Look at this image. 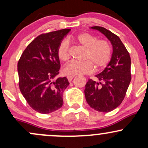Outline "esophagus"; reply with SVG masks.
I'll list each match as a JSON object with an SVG mask.
<instances>
[{
    "mask_svg": "<svg viewBox=\"0 0 148 148\" xmlns=\"http://www.w3.org/2000/svg\"><path fill=\"white\" fill-rule=\"evenodd\" d=\"M74 77V75H69V76H67V79H68L69 81H71Z\"/></svg>",
    "mask_w": 148,
    "mask_h": 148,
    "instance_id": "obj_1",
    "label": "esophagus"
}]
</instances>
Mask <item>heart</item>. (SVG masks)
Returning <instances> with one entry per match:
<instances>
[{
  "label": "heart",
  "instance_id": "heart-1",
  "mask_svg": "<svg viewBox=\"0 0 148 148\" xmlns=\"http://www.w3.org/2000/svg\"><path fill=\"white\" fill-rule=\"evenodd\" d=\"M69 42H74L86 49L84 62H69L64 67L63 72L67 75L88 74L95 68L99 71L108 65L111 59L112 49L109 43L89 33L79 34L75 37H69L61 42L58 48V56L62 62L69 59Z\"/></svg>",
  "mask_w": 148,
  "mask_h": 148
}]
</instances>
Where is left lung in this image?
<instances>
[{
  "label": "left lung",
  "instance_id": "obj_1",
  "mask_svg": "<svg viewBox=\"0 0 148 148\" xmlns=\"http://www.w3.org/2000/svg\"><path fill=\"white\" fill-rule=\"evenodd\" d=\"M91 28L99 30L108 38L113 46V53L106 68L95 76L97 81L88 80L85 97L92 108L107 113L120 106L125 98L132 79L131 58L118 36L103 27Z\"/></svg>",
  "mask_w": 148,
  "mask_h": 148
}]
</instances>
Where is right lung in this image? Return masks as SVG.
<instances>
[{"mask_svg":"<svg viewBox=\"0 0 148 148\" xmlns=\"http://www.w3.org/2000/svg\"><path fill=\"white\" fill-rule=\"evenodd\" d=\"M70 29L42 34L23 51L18 62V86L29 106L48 114L63 104L62 94L69 85L66 77L57 79L60 67L58 48Z\"/></svg>","mask_w":148,"mask_h":148,"instance_id":"add662e5","label":"right lung"}]
</instances>
